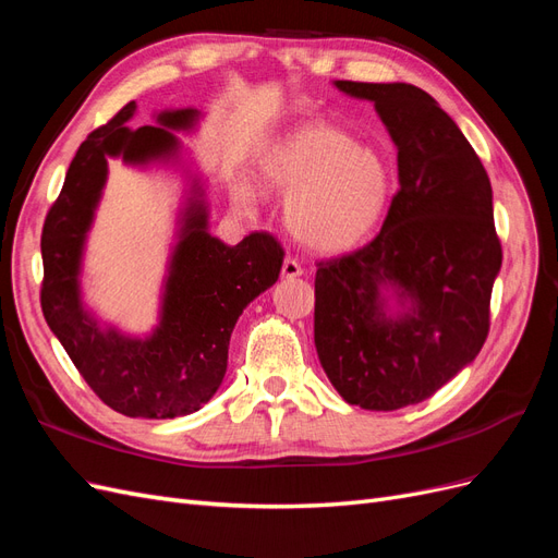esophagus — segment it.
Here are the masks:
<instances>
[{
  "instance_id": "1",
  "label": "esophagus",
  "mask_w": 558,
  "mask_h": 558,
  "mask_svg": "<svg viewBox=\"0 0 558 558\" xmlns=\"http://www.w3.org/2000/svg\"><path fill=\"white\" fill-rule=\"evenodd\" d=\"M281 277L283 279H298L302 277V265L295 260V258H286L283 265H281Z\"/></svg>"
}]
</instances>
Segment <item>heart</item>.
Returning a JSON list of instances; mask_svg holds the SVG:
<instances>
[{
	"label": "heart",
	"instance_id": "heart-1",
	"mask_svg": "<svg viewBox=\"0 0 558 558\" xmlns=\"http://www.w3.org/2000/svg\"><path fill=\"white\" fill-rule=\"evenodd\" d=\"M260 179L286 199V223L310 248L337 253L363 242L388 207L391 172L375 148L349 132L307 123L283 134L260 158ZM234 205L256 207V193L240 183Z\"/></svg>",
	"mask_w": 558,
	"mask_h": 558
}]
</instances>
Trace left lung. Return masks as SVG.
<instances>
[{
  "label": "left lung",
  "instance_id": "obj_1",
  "mask_svg": "<svg viewBox=\"0 0 558 558\" xmlns=\"http://www.w3.org/2000/svg\"><path fill=\"white\" fill-rule=\"evenodd\" d=\"M335 86L375 102L398 146L400 189L373 242L316 263L314 344L349 404L393 412L430 398L486 342L502 263L494 193L475 148L426 90ZM381 290L402 313L387 314Z\"/></svg>",
  "mask_w": 558,
  "mask_h": 558
}]
</instances>
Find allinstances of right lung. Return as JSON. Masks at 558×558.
Returning a JSON list of instances; mask_svg holds the SVG:
<instances>
[{"label": "right lung", "instance_id": "add662e5", "mask_svg": "<svg viewBox=\"0 0 558 558\" xmlns=\"http://www.w3.org/2000/svg\"><path fill=\"white\" fill-rule=\"evenodd\" d=\"M137 105L88 134L66 170L41 232V310L95 396L125 416L174 418L197 412L221 386L234 324L253 298L279 279L283 248L269 232H251L228 246L207 230L202 191L181 218V234L165 281L160 324L148 337L99 328L83 310L78 272L86 234L107 181V158L128 165L172 158L179 140L170 130H191L199 111L158 113V125L125 128Z\"/></svg>", "mask_w": 558, "mask_h": 558}]
</instances>
